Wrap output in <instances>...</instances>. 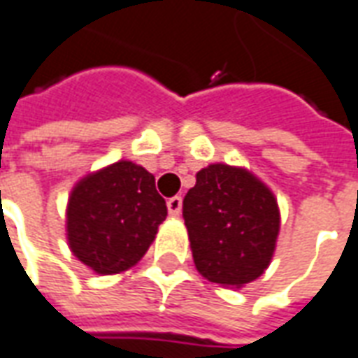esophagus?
<instances>
[{
  "instance_id": "1",
  "label": "esophagus",
  "mask_w": 358,
  "mask_h": 358,
  "mask_svg": "<svg viewBox=\"0 0 358 358\" xmlns=\"http://www.w3.org/2000/svg\"><path fill=\"white\" fill-rule=\"evenodd\" d=\"M181 208H183V200H181V196H171V199L167 200L169 215H179L181 214Z\"/></svg>"
}]
</instances>
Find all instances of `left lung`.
Wrapping results in <instances>:
<instances>
[{"instance_id": "left-lung-1", "label": "left lung", "mask_w": 358, "mask_h": 358, "mask_svg": "<svg viewBox=\"0 0 358 358\" xmlns=\"http://www.w3.org/2000/svg\"><path fill=\"white\" fill-rule=\"evenodd\" d=\"M194 266L202 278L239 289L268 270L280 235L270 187L245 167L210 164L183 200Z\"/></svg>"}]
</instances>
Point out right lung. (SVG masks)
<instances>
[{"label":"right lung","instance_id":"add662e5","mask_svg":"<svg viewBox=\"0 0 358 358\" xmlns=\"http://www.w3.org/2000/svg\"><path fill=\"white\" fill-rule=\"evenodd\" d=\"M167 206L156 179L129 159L85 175L71 189L65 231L73 256L98 275L127 272L156 239Z\"/></svg>","mask_w":358,"mask_h":358}]
</instances>
